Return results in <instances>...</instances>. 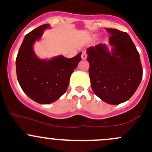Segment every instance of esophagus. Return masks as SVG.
<instances>
[{"instance_id":"obj_1","label":"esophagus","mask_w":152,"mask_h":152,"mask_svg":"<svg viewBox=\"0 0 152 152\" xmlns=\"http://www.w3.org/2000/svg\"><path fill=\"white\" fill-rule=\"evenodd\" d=\"M87 53H86L85 51L82 52V56H81V57H82V59H87Z\"/></svg>"}]
</instances>
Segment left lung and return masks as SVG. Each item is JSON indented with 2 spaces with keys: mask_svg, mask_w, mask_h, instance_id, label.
Here are the masks:
<instances>
[{
  "mask_svg": "<svg viewBox=\"0 0 152 152\" xmlns=\"http://www.w3.org/2000/svg\"><path fill=\"white\" fill-rule=\"evenodd\" d=\"M110 34L109 50L99 43L87 49L89 75L95 94L110 104L129 100L140 85L142 68L140 55L129 35L115 28H106Z\"/></svg>",
  "mask_w": 152,
  "mask_h": 152,
  "instance_id": "obj_1",
  "label": "left lung"
}]
</instances>
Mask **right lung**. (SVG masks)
<instances>
[{"instance_id":"obj_1","label":"right lung","mask_w":152,"mask_h":152,"mask_svg":"<svg viewBox=\"0 0 152 152\" xmlns=\"http://www.w3.org/2000/svg\"><path fill=\"white\" fill-rule=\"evenodd\" d=\"M48 28V24H44L27 34L16 59L17 77L21 88L31 99L42 104L55 102L66 92L70 76L82 60V53L70 59L62 55L50 59L38 58L34 44Z\"/></svg>"}]
</instances>
